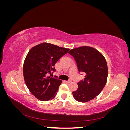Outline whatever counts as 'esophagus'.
I'll return each instance as SVG.
<instances>
[{
  "label": "esophagus",
  "instance_id": "34e87169",
  "mask_svg": "<svg viewBox=\"0 0 130 130\" xmlns=\"http://www.w3.org/2000/svg\"><path fill=\"white\" fill-rule=\"evenodd\" d=\"M66 82H67V83H68V84H69V83H70V82H72V81L71 80H68V81H66Z\"/></svg>",
  "mask_w": 130,
  "mask_h": 130
}]
</instances>
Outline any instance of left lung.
Returning a JSON list of instances; mask_svg holds the SVG:
<instances>
[{"label": "left lung", "instance_id": "left-lung-1", "mask_svg": "<svg viewBox=\"0 0 130 130\" xmlns=\"http://www.w3.org/2000/svg\"><path fill=\"white\" fill-rule=\"evenodd\" d=\"M74 58L79 72L85 73L78 82V88L73 92L75 99L86 103L98 96L106 84L108 76L107 62L99 51L89 46H81L68 52Z\"/></svg>", "mask_w": 130, "mask_h": 130}]
</instances>
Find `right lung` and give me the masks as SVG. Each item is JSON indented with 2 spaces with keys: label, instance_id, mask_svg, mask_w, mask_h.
I'll return each mask as SVG.
<instances>
[{
  "label": "right lung",
  "instance_id": "1",
  "mask_svg": "<svg viewBox=\"0 0 130 130\" xmlns=\"http://www.w3.org/2000/svg\"><path fill=\"white\" fill-rule=\"evenodd\" d=\"M69 50L42 43L34 46L27 53L23 65V75L27 88L38 100L45 101L56 96L62 81L57 77L48 75L55 72V64Z\"/></svg>",
  "mask_w": 130,
  "mask_h": 130
}]
</instances>
